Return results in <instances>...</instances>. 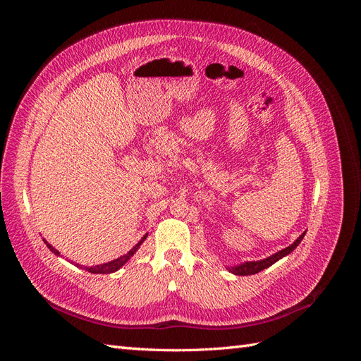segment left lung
<instances>
[{
	"label": "left lung",
	"instance_id": "1",
	"mask_svg": "<svg viewBox=\"0 0 361 361\" xmlns=\"http://www.w3.org/2000/svg\"><path fill=\"white\" fill-rule=\"evenodd\" d=\"M304 235H305V232H304L292 245H289V247H286V248H283L281 251H279V253H276V255H272V256H269V257H267V259H264V260H259V262H245V264H243V265L228 268V271L233 272V274H236V276L257 274V272H260L262 269H265V268L271 267L272 264H276L277 260H280L281 257H285L286 255L290 253V251H293L295 248H297V245L301 243V239L304 238Z\"/></svg>",
	"mask_w": 361,
	"mask_h": 361
}]
</instances>
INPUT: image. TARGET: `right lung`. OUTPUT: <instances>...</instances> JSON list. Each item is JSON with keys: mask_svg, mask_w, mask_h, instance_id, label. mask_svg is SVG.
I'll use <instances>...</instances> for the list:
<instances>
[{"mask_svg": "<svg viewBox=\"0 0 361 361\" xmlns=\"http://www.w3.org/2000/svg\"><path fill=\"white\" fill-rule=\"evenodd\" d=\"M146 236H147V235H146ZM146 236L141 238V241H140V243H138L133 250H130L128 255H125V256H120V257H118V259H116V260L108 262V264H102V265H97V267H93V268H87V269H89L90 272H94V274H96V272H99V274H110V272L117 271L118 268H122L130 257L134 256V253H135V251L138 250V247H140L141 244H143V241L146 239ZM45 243H47V241H45ZM47 245H48V248L52 251L54 255H57V256L60 255V251H57V250L54 248L51 244H48V243H47Z\"/></svg>", "mask_w": 361, "mask_h": 361, "instance_id": "obj_1", "label": "right lung"}]
</instances>
